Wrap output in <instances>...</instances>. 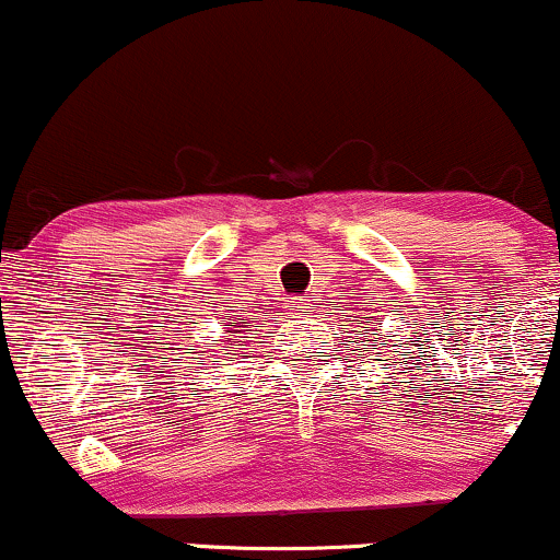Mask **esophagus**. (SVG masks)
Segmentation results:
<instances>
[{
    "mask_svg": "<svg viewBox=\"0 0 560 560\" xmlns=\"http://www.w3.org/2000/svg\"><path fill=\"white\" fill-rule=\"evenodd\" d=\"M289 311H292L294 316H302V313H305V305H300L298 300H292V305H289Z\"/></svg>",
    "mask_w": 560,
    "mask_h": 560,
    "instance_id": "obj_1",
    "label": "esophagus"
}]
</instances>
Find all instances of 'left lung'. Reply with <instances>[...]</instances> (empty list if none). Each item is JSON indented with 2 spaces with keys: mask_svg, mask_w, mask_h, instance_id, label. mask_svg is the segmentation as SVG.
Masks as SVG:
<instances>
[{
  "mask_svg": "<svg viewBox=\"0 0 560 560\" xmlns=\"http://www.w3.org/2000/svg\"><path fill=\"white\" fill-rule=\"evenodd\" d=\"M363 331H365V334L371 331V318H369V320H363ZM365 342H374V345H371V347H374V350H376V345H378V337H374V339H365ZM376 355H382V352H376ZM376 361H378V358H376Z\"/></svg>",
  "mask_w": 560,
  "mask_h": 560,
  "instance_id": "obj_1",
  "label": "left lung"
}]
</instances>
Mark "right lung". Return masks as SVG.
Listing matches in <instances>:
<instances>
[{
    "instance_id": "obj_1",
    "label": "right lung",
    "mask_w": 560,
    "mask_h": 560,
    "mask_svg": "<svg viewBox=\"0 0 560 560\" xmlns=\"http://www.w3.org/2000/svg\"><path fill=\"white\" fill-rule=\"evenodd\" d=\"M223 329L229 331V337H236V334H242V331H249V326H247V318L244 316H234V313H223ZM213 342H218V339H213ZM229 342V339H226Z\"/></svg>"
}]
</instances>
